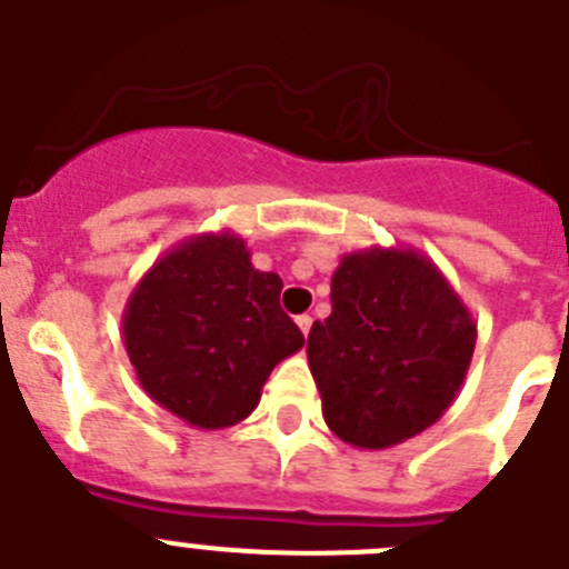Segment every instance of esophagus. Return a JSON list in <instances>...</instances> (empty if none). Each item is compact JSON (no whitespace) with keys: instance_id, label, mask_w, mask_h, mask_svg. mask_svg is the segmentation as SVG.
I'll use <instances>...</instances> for the list:
<instances>
[{"instance_id":"obj_1","label":"esophagus","mask_w":569,"mask_h":569,"mask_svg":"<svg viewBox=\"0 0 569 569\" xmlns=\"http://www.w3.org/2000/svg\"><path fill=\"white\" fill-rule=\"evenodd\" d=\"M296 325H299L301 336H308L310 328H313V319H310V316H299V319H296Z\"/></svg>"}]
</instances>
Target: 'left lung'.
I'll list each match as a JSON object with an SVG mask.
<instances>
[{"label":"left lung","instance_id":"8db88e82","mask_svg":"<svg viewBox=\"0 0 569 569\" xmlns=\"http://www.w3.org/2000/svg\"><path fill=\"white\" fill-rule=\"evenodd\" d=\"M330 305L308 336L330 430L359 450H385L436 425L476 347L472 313L436 261L413 248L345 253Z\"/></svg>","mask_w":569,"mask_h":569}]
</instances>
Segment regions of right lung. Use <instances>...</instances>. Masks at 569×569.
<instances>
[{"instance_id":"right-lung-1","label":"right lung","mask_w":569,"mask_h":569,"mask_svg":"<svg viewBox=\"0 0 569 569\" xmlns=\"http://www.w3.org/2000/svg\"><path fill=\"white\" fill-rule=\"evenodd\" d=\"M281 288L233 230L188 236L156 259L122 313L144 393L199 430L248 419L273 367L305 345L279 308Z\"/></svg>"}]
</instances>
